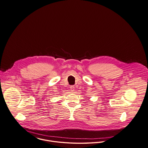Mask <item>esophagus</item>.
<instances>
[{
    "label": "esophagus",
    "instance_id": "34e87169",
    "mask_svg": "<svg viewBox=\"0 0 148 148\" xmlns=\"http://www.w3.org/2000/svg\"><path fill=\"white\" fill-rule=\"evenodd\" d=\"M70 90H71V91L72 92H73L74 90H75V87H74V86H71V87H70Z\"/></svg>",
    "mask_w": 148,
    "mask_h": 148
}]
</instances>
